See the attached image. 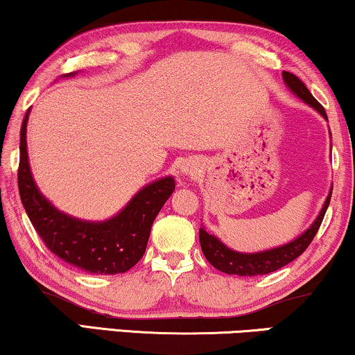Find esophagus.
<instances>
[{
  "instance_id": "esophagus-1",
  "label": "esophagus",
  "mask_w": 355,
  "mask_h": 355,
  "mask_svg": "<svg viewBox=\"0 0 355 355\" xmlns=\"http://www.w3.org/2000/svg\"><path fill=\"white\" fill-rule=\"evenodd\" d=\"M181 169H182L184 174H187V176H193V174L197 173L196 171V166H193V164H191V163H186Z\"/></svg>"
}]
</instances>
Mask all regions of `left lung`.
Wrapping results in <instances>:
<instances>
[{"mask_svg":"<svg viewBox=\"0 0 355 355\" xmlns=\"http://www.w3.org/2000/svg\"><path fill=\"white\" fill-rule=\"evenodd\" d=\"M283 80L286 87H288V89L297 96V98L302 100L304 103H307L310 108H313L317 113L322 114L323 118L328 121L323 106L313 98V95L310 94L309 89L304 85V82L300 80L299 77L291 74V72H283ZM329 135H331V132H329ZM331 191L333 187L329 189L327 200H324L322 210H320L318 216L315 218V221L302 232V234L297 236L291 242H286L283 245L273 247V249H268V250L237 252V250L230 249L226 244H223L216 236L207 232L205 227H200V231H198V237H200L203 255H205V259L210 261L216 270H220L226 275L257 276V275L271 273V271L283 268L284 265L291 263V261L297 259L300 254H304V250L307 249L315 234H317L318 227L323 221L324 213H327L329 200H331Z\"/></svg>","mask_w":355,"mask_h":355,"instance_id":"8db88e82","label":"left lung"}]
</instances>
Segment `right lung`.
<instances>
[{"label":"right lung","mask_w":355,"mask_h":355,"mask_svg":"<svg viewBox=\"0 0 355 355\" xmlns=\"http://www.w3.org/2000/svg\"><path fill=\"white\" fill-rule=\"evenodd\" d=\"M76 76L66 74V77ZM27 111L21 128L19 193L28 220L53 254L92 275L125 273L142 259L150 230L162 207L176 189L173 176L147 184L123 210L105 221H87L58 210L40 192L27 153Z\"/></svg>","instance_id":"right-lung-1"}]
</instances>
